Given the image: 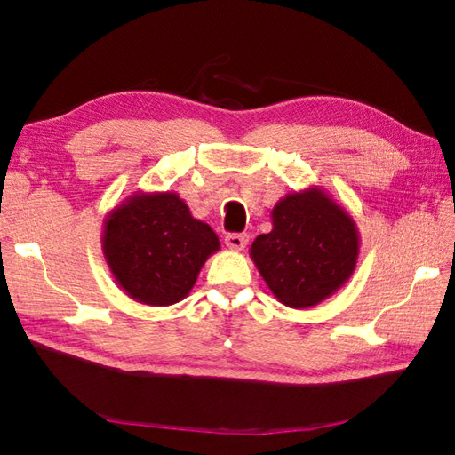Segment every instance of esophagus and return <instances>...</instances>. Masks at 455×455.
Wrapping results in <instances>:
<instances>
[{
	"mask_svg": "<svg viewBox=\"0 0 455 455\" xmlns=\"http://www.w3.org/2000/svg\"><path fill=\"white\" fill-rule=\"evenodd\" d=\"M225 244L233 250H243L248 244V235L244 233H228L225 236Z\"/></svg>",
	"mask_w": 455,
	"mask_h": 455,
	"instance_id": "obj_1",
	"label": "esophagus"
}]
</instances>
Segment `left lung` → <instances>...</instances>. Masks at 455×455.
Returning a JSON list of instances; mask_svg holds the SVG:
<instances>
[{"label":"left lung","mask_w":455,"mask_h":455,"mask_svg":"<svg viewBox=\"0 0 455 455\" xmlns=\"http://www.w3.org/2000/svg\"><path fill=\"white\" fill-rule=\"evenodd\" d=\"M272 217V233L259 235L250 254L283 305L313 307L354 274L360 250L355 225L321 189L287 196Z\"/></svg>","instance_id":"8db88e82"}]
</instances>
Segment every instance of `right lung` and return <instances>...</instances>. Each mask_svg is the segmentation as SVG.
<instances>
[{
  "label": "right lung",
  "mask_w": 455,
  "mask_h": 455,
  "mask_svg": "<svg viewBox=\"0 0 455 455\" xmlns=\"http://www.w3.org/2000/svg\"><path fill=\"white\" fill-rule=\"evenodd\" d=\"M217 250L212 228L193 219L176 193L134 196L105 222L103 254L113 277L144 305L181 301Z\"/></svg>",
  "instance_id": "1"
}]
</instances>
